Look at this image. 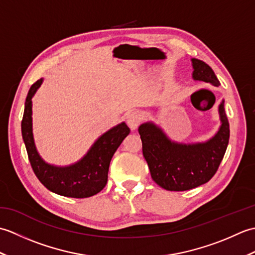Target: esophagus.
Here are the masks:
<instances>
[{"instance_id":"esophagus-1","label":"esophagus","mask_w":255,"mask_h":255,"mask_svg":"<svg viewBox=\"0 0 255 255\" xmlns=\"http://www.w3.org/2000/svg\"><path fill=\"white\" fill-rule=\"evenodd\" d=\"M141 121H142V116L141 114L138 112H131L127 115V124L132 130L137 129L139 125L141 124Z\"/></svg>"}]
</instances>
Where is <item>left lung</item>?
I'll return each mask as SVG.
<instances>
[{"label":"left lung","mask_w":255,"mask_h":255,"mask_svg":"<svg viewBox=\"0 0 255 255\" xmlns=\"http://www.w3.org/2000/svg\"><path fill=\"white\" fill-rule=\"evenodd\" d=\"M194 80L219 86L220 82L207 63L192 59ZM221 127L214 138L204 143L180 144L171 142L153 124H142L138 131L142 153L152 180L166 191H188L207 183L223 161L229 142V123L224 101L219 105Z\"/></svg>","instance_id":"1"}]
</instances>
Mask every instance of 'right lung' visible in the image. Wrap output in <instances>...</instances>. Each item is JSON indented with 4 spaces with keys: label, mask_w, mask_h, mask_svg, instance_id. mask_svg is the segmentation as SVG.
I'll return each mask as SVG.
<instances>
[{
    "label": "right lung",
    "mask_w": 255,
    "mask_h": 255,
    "mask_svg": "<svg viewBox=\"0 0 255 255\" xmlns=\"http://www.w3.org/2000/svg\"><path fill=\"white\" fill-rule=\"evenodd\" d=\"M41 82V79L38 80L29 89L21 121V134L31 169L42 185L58 195L73 198L93 196L105 187L111 160L130 129L125 123L114 127L99 138L82 160L71 166L45 163L37 152L31 131V97Z\"/></svg>",
    "instance_id": "add662e5"
}]
</instances>
